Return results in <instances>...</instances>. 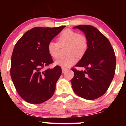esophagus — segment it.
I'll use <instances>...</instances> for the list:
<instances>
[{"label":"esophagus","instance_id":"34e87169","mask_svg":"<svg viewBox=\"0 0 126 126\" xmlns=\"http://www.w3.org/2000/svg\"><path fill=\"white\" fill-rule=\"evenodd\" d=\"M62 72H63V73H64V72H66L67 71L68 69H64V68L62 67Z\"/></svg>","mask_w":126,"mask_h":126}]
</instances>
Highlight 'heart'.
<instances>
[{"label":"heart","mask_w":126,"mask_h":126,"mask_svg":"<svg viewBox=\"0 0 126 126\" xmlns=\"http://www.w3.org/2000/svg\"><path fill=\"white\" fill-rule=\"evenodd\" d=\"M67 46L66 53L67 56L61 57L56 60L54 64L67 69L77 62L76 56L82 57L86 53L88 48V41L84 35L79 32L66 29L62 32L58 37V43L51 41L47 45V51L51 57H59L60 47Z\"/></svg>","instance_id":"obj_1"}]
</instances>
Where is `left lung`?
<instances>
[{"label": "left lung", "instance_id": "1", "mask_svg": "<svg viewBox=\"0 0 126 126\" xmlns=\"http://www.w3.org/2000/svg\"><path fill=\"white\" fill-rule=\"evenodd\" d=\"M84 32L88 48L76 66L86 70L72 69L73 90L80 97L92 100L103 95L109 88L115 74L116 58L109 40L99 30L91 25L73 27Z\"/></svg>", "mask_w": 126, "mask_h": 126}]
</instances>
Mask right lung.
<instances>
[{
	"mask_svg": "<svg viewBox=\"0 0 126 126\" xmlns=\"http://www.w3.org/2000/svg\"><path fill=\"white\" fill-rule=\"evenodd\" d=\"M64 27H35L16 43L11 58V79L18 94L28 103L41 104L54 94L61 67L43 69L53 63L47 45Z\"/></svg>",
	"mask_w": 126,
	"mask_h": 126,
	"instance_id": "add662e5",
	"label": "right lung"
}]
</instances>
